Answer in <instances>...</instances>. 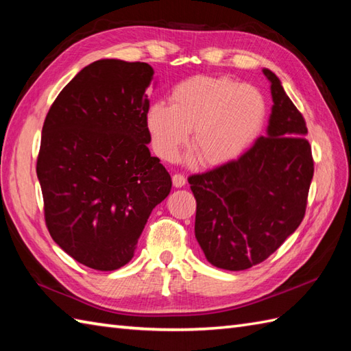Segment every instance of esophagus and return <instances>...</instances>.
Wrapping results in <instances>:
<instances>
[{"mask_svg":"<svg viewBox=\"0 0 351 351\" xmlns=\"http://www.w3.org/2000/svg\"><path fill=\"white\" fill-rule=\"evenodd\" d=\"M171 182H173L176 189H181L185 185V176L181 173H175L173 176H171Z\"/></svg>","mask_w":351,"mask_h":351,"instance_id":"34e87169","label":"esophagus"}]
</instances>
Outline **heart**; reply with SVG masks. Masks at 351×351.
<instances>
[{
  "instance_id": "heart-1",
  "label": "heart",
  "mask_w": 351,
  "mask_h": 351,
  "mask_svg": "<svg viewBox=\"0 0 351 351\" xmlns=\"http://www.w3.org/2000/svg\"><path fill=\"white\" fill-rule=\"evenodd\" d=\"M170 101L152 104L146 113L152 146L164 160L175 158L191 131L190 147L204 166L232 161L259 136L267 116L256 87L226 77L182 81Z\"/></svg>"
}]
</instances>
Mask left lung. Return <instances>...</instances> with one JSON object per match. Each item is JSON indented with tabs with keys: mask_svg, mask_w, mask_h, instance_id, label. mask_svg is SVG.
<instances>
[{
	"mask_svg": "<svg viewBox=\"0 0 351 351\" xmlns=\"http://www.w3.org/2000/svg\"><path fill=\"white\" fill-rule=\"evenodd\" d=\"M270 81L273 107L267 134L240 158L189 178L196 197V240L208 263L240 271L263 263L299 228L314 176L306 122Z\"/></svg>",
	"mask_w": 351,
	"mask_h": 351,
	"instance_id": "left-lung-1",
	"label": "left lung"
}]
</instances>
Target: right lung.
<instances>
[{"label": "right lung", "mask_w": 351, "mask_h": 351, "mask_svg": "<svg viewBox=\"0 0 351 351\" xmlns=\"http://www.w3.org/2000/svg\"><path fill=\"white\" fill-rule=\"evenodd\" d=\"M154 81L147 63L102 58L58 93L37 156L45 221L80 264L111 271L128 264L171 180L147 145Z\"/></svg>", "instance_id": "right-lung-1"}]
</instances>
